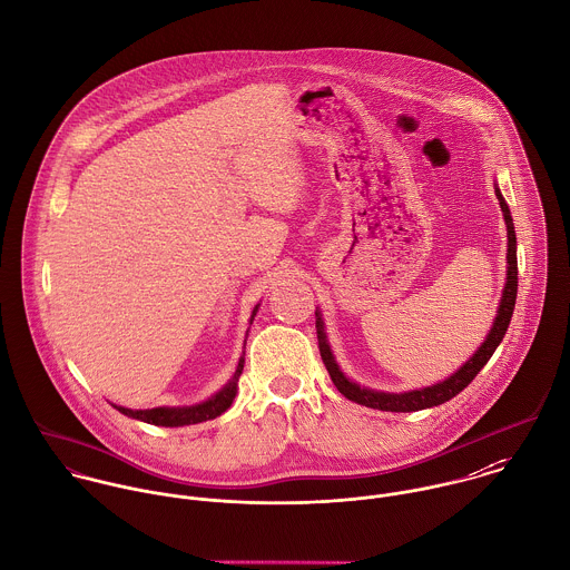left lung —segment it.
<instances>
[{"mask_svg":"<svg viewBox=\"0 0 570 570\" xmlns=\"http://www.w3.org/2000/svg\"><path fill=\"white\" fill-rule=\"evenodd\" d=\"M495 196L507 223V282H504V291L500 297V306H498V315L493 320V326L487 335V340L482 345L473 352V356H469V361H464L452 376H448L445 381H439L434 385L421 387V390H410V392H376L370 387H361L358 383H354L352 379H347L342 372V367L335 361V354L328 345L326 333H324V320L322 313L315 311L317 317V342H320V352L324 358V365L333 379V383L337 385V390L342 392L345 399L372 407V410H381V412H419V410H428L434 405H441L450 399H454L455 394H460L473 379L475 374L487 365V361L491 358V354L495 352V347L502 342L509 324H511V315L515 308V297H518V255H515V228H513V218L509 212V205L504 203L500 189L495 187Z\"/></svg>","mask_w":570,"mask_h":570,"instance_id":"obj_1","label":"left lung"}]
</instances>
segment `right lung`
Instances as JSON below:
<instances>
[{
    "instance_id": "right-lung-1",
    "label": "right lung",
    "mask_w": 570,
    "mask_h": 570,
    "mask_svg": "<svg viewBox=\"0 0 570 570\" xmlns=\"http://www.w3.org/2000/svg\"><path fill=\"white\" fill-rule=\"evenodd\" d=\"M257 308L259 304L253 308V315H250V322L255 320L257 315ZM248 335V331H246ZM246 345V342H244ZM244 370V352L237 361V367L230 376L227 385L216 392L212 399L198 403V405H189V407H151V410H129V407H120L115 405L116 410L129 419H136V421H142V423H149V425H158V428H183V425H196V423H203V421H212L216 416H220L223 412H227L237 394V379Z\"/></svg>"
}]
</instances>
